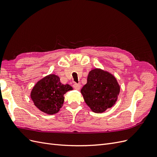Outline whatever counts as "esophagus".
I'll return each instance as SVG.
<instances>
[{"label": "esophagus", "mask_w": 157, "mask_h": 157, "mask_svg": "<svg viewBox=\"0 0 157 157\" xmlns=\"http://www.w3.org/2000/svg\"><path fill=\"white\" fill-rule=\"evenodd\" d=\"M73 88H74L75 89H76V90H79L80 89V88H81V84H80V83H78V84L75 83V84H73Z\"/></svg>", "instance_id": "esophagus-1"}]
</instances>
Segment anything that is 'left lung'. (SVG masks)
Listing matches in <instances>:
<instances>
[{
    "label": "left lung",
    "mask_w": 157,
    "mask_h": 157,
    "mask_svg": "<svg viewBox=\"0 0 157 157\" xmlns=\"http://www.w3.org/2000/svg\"><path fill=\"white\" fill-rule=\"evenodd\" d=\"M120 90L115 76L108 71L96 68L89 72L87 83L80 92L93 112L101 113L115 105Z\"/></svg>",
    "instance_id": "8db88e82"
}]
</instances>
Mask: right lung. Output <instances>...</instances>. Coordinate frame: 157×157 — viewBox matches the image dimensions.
Returning a JSON list of instances; mask_svg holds the SVG:
<instances>
[{
  "instance_id": "add662e5",
  "label": "right lung",
  "mask_w": 157,
  "mask_h": 157,
  "mask_svg": "<svg viewBox=\"0 0 157 157\" xmlns=\"http://www.w3.org/2000/svg\"><path fill=\"white\" fill-rule=\"evenodd\" d=\"M73 89L69 84H61L58 76L50 74L36 83L30 96L34 105L40 111L54 115L63 106V95Z\"/></svg>"
}]
</instances>
